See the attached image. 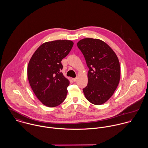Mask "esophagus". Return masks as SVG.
Wrapping results in <instances>:
<instances>
[{
	"label": "esophagus",
	"mask_w": 148,
	"mask_h": 148,
	"mask_svg": "<svg viewBox=\"0 0 148 148\" xmlns=\"http://www.w3.org/2000/svg\"><path fill=\"white\" fill-rule=\"evenodd\" d=\"M72 80L73 82H75L77 80V78H72Z\"/></svg>",
	"instance_id": "esophagus-1"
}]
</instances>
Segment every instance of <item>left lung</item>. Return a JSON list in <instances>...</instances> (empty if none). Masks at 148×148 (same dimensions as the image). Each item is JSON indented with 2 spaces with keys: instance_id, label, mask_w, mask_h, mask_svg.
<instances>
[{
  "instance_id": "1",
  "label": "left lung",
  "mask_w": 148,
  "mask_h": 148,
  "mask_svg": "<svg viewBox=\"0 0 148 148\" xmlns=\"http://www.w3.org/2000/svg\"><path fill=\"white\" fill-rule=\"evenodd\" d=\"M77 45L89 69L88 85L83 89L85 97L94 105H102L112 97L119 84V60L114 51L101 40L85 38Z\"/></svg>"
}]
</instances>
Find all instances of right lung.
Listing matches in <instances>:
<instances>
[{
    "label": "right lung",
    "mask_w": 148,
    "mask_h": 148,
    "mask_svg": "<svg viewBox=\"0 0 148 148\" xmlns=\"http://www.w3.org/2000/svg\"><path fill=\"white\" fill-rule=\"evenodd\" d=\"M73 45L71 40L44 42L32 55L27 66L30 86L44 106L55 107L65 100L69 81L60 72L61 63Z\"/></svg>",
    "instance_id": "obj_1"
}]
</instances>
